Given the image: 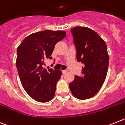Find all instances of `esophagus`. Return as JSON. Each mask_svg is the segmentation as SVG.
Returning a JSON list of instances; mask_svg holds the SVG:
<instances>
[{
    "mask_svg": "<svg viewBox=\"0 0 125 125\" xmlns=\"http://www.w3.org/2000/svg\"><path fill=\"white\" fill-rule=\"evenodd\" d=\"M67 72H68V70H62V73H63V74H64V73H67Z\"/></svg>",
    "mask_w": 125,
    "mask_h": 125,
    "instance_id": "34e87169",
    "label": "esophagus"
}]
</instances>
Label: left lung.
Returning a JSON list of instances; mask_svg holds the SVG:
<instances>
[{"instance_id":"8db88e82","label":"left lung","mask_w":125,"mask_h":125,"mask_svg":"<svg viewBox=\"0 0 125 125\" xmlns=\"http://www.w3.org/2000/svg\"><path fill=\"white\" fill-rule=\"evenodd\" d=\"M77 51V60L84 64L82 76H75L69 83L73 95L79 99L93 97L104 82L109 65V55L105 42L97 32L86 27L70 30Z\"/></svg>"}]
</instances>
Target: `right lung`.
<instances>
[{"instance_id": "1", "label": "right lung", "mask_w": 125, "mask_h": 125, "mask_svg": "<svg viewBox=\"0 0 125 125\" xmlns=\"http://www.w3.org/2000/svg\"><path fill=\"white\" fill-rule=\"evenodd\" d=\"M63 31L44 30L25 38L17 49L16 67L24 89L40 103L52 100L61 70L43 69L44 60L51 56L55 44L65 37Z\"/></svg>"}]
</instances>
